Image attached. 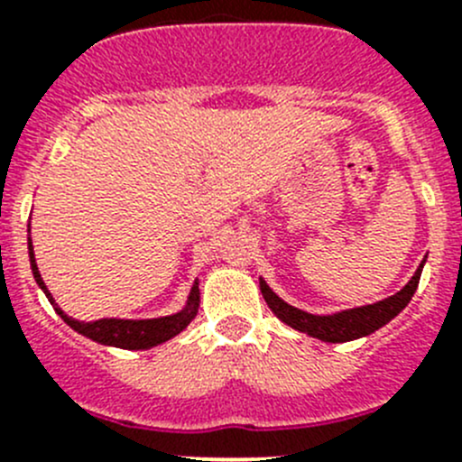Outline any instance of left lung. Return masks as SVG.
I'll return each mask as SVG.
<instances>
[{
    "mask_svg": "<svg viewBox=\"0 0 462 462\" xmlns=\"http://www.w3.org/2000/svg\"><path fill=\"white\" fill-rule=\"evenodd\" d=\"M424 262L417 266L415 275L411 278V282L403 287L401 291H396L394 296L385 300H378L374 305H362V308H353V310H344V312H335V314H310L303 312V310L294 308V305L284 303L273 290H271L269 284L260 278V290L262 296H264L266 305L271 308V312L284 321L287 326H291L294 330H300V333H308L310 337H317L321 342H330V344H339V342H351V339L357 337H367L372 335L374 330L383 328L387 321L396 317L401 310L406 308L411 303L412 294L417 291V284H420V275L421 269H424Z\"/></svg>",
    "mask_w": 462,
    "mask_h": 462,
    "instance_id": "1",
    "label": "left lung"
}]
</instances>
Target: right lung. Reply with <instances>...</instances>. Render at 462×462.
Returning <instances> with one entry per match:
<instances>
[{
    "instance_id": "add662e5",
    "label": "right lung",
    "mask_w": 462,
    "mask_h": 462,
    "mask_svg": "<svg viewBox=\"0 0 462 462\" xmlns=\"http://www.w3.org/2000/svg\"><path fill=\"white\" fill-rule=\"evenodd\" d=\"M29 262H32L33 278H36L38 287L45 291V296L50 299V303L54 305V310L61 314L63 321L70 326L72 330L81 333L84 337L93 339V342L106 344V346H118V348H129V351H141V348H152L157 344L168 342L171 337H175L178 333H182L189 323L193 321V317L198 314V305H200V290H198V282H193L191 294H189L187 305H184L180 312L171 314V317H159V319H100V321H77V319L68 317L59 305L54 303L51 294L47 291L45 282L41 278V271H38L36 257H33V245L32 236H29Z\"/></svg>"
}]
</instances>
